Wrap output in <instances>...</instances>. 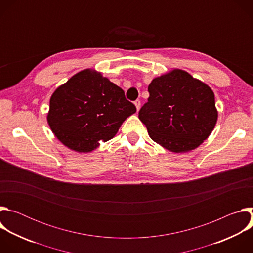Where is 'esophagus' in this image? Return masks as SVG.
I'll list each match as a JSON object with an SVG mask.
<instances>
[{"label": "esophagus", "instance_id": "esophagus-1", "mask_svg": "<svg viewBox=\"0 0 253 253\" xmlns=\"http://www.w3.org/2000/svg\"><path fill=\"white\" fill-rule=\"evenodd\" d=\"M134 104H135V107H136V110H137V112L140 110V106H141V103H140V101L139 100H136L135 102H134Z\"/></svg>", "mask_w": 253, "mask_h": 253}]
</instances>
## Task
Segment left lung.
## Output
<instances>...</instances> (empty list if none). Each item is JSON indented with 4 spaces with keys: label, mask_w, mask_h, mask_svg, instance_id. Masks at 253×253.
I'll list each match as a JSON object with an SVG mask.
<instances>
[{
    "label": "left lung",
    "mask_w": 253,
    "mask_h": 253,
    "mask_svg": "<svg viewBox=\"0 0 253 253\" xmlns=\"http://www.w3.org/2000/svg\"><path fill=\"white\" fill-rule=\"evenodd\" d=\"M148 102L139 111L150 138L173 153L196 149L218 118L212 89L181 69H172L148 86Z\"/></svg>",
    "instance_id": "left-lung-1"
}]
</instances>
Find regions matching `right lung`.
Instances as JSON below:
<instances>
[{
    "mask_svg": "<svg viewBox=\"0 0 253 253\" xmlns=\"http://www.w3.org/2000/svg\"><path fill=\"white\" fill-rule=\"evenodd\" d=\"M136 112L124 91L101 72L84 69L60 85L50 99L47 122L72 151L90 153L112 139Z\"/></svg>",
    "mask_w": 253,
    "mask_h": 253,
    "instance_id": "right-lung-1",
    "label": "right lung"
}]
</instances>
